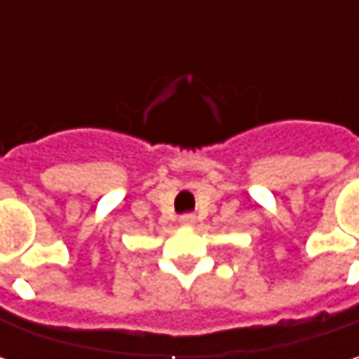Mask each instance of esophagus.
Masks as SVG:
<instances>
[{
    "label": "esophagus",
    "instance_id": "esophagus-1",
    "mask_svg": "<svg viewBox=\"0 0 359 359\" xmlns=\"http://www.w3.org/2000/svg\"><path fill=\"white\" fill-rule=\"evenodd\" d=\"M180 224L184 226V228H191V226H196V215L194 214H186L180 217Z\"/></svg>",
    "mask_w": 359,
    "mask_h": 359
}]
</instances>
